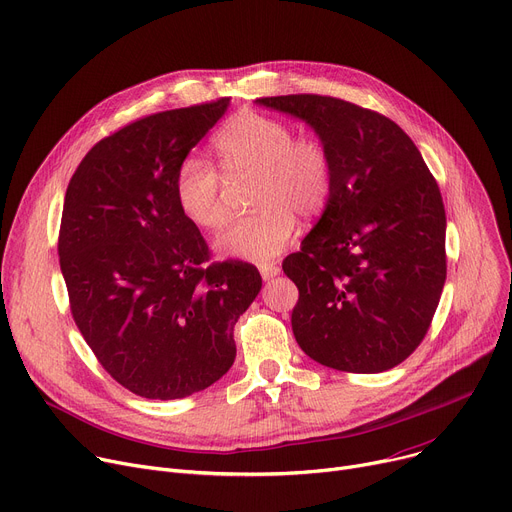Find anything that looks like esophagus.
<instances>
[{"mask_svg": "<svg viewBox=\"0 0 512 512\" xmlns=\"http://www.w3.org/2000/svg\"><path fill=\"white\" fill-rule=\"evenodd\" d=\"M259 271H261L263 280H271L280 274V267L276 263H263V265H259Z\"/></svg>", "mask_w": 512, "mask_h": 512, "instance_id": "1", "label": "esophagus"}]
</instances>
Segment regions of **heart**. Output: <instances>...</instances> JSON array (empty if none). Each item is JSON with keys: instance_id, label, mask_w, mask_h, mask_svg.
I'll return each mask as SVG.
<instances>
[{"instance_id": "heart-1", "label": "heart", "mask_w": 512, "mask_h": 512, "mask_svg": "<svg viewBox=\"0 0 512 512\" xmlns=\"http://www.w3.org/2000/svg\"><path fill=\"white\" fill-rule=\"evenodd\" d=\"M222 173L230 179L255 177L253 212L238 218L220 238L224 255L269 261L294 234V214L323 212L333 189V160L313 135L294 138L292 127L271 115L241 111L214 140ZM216 164L197 154L181 158L175 170V199L183 216L203 230H220L228 220L222 197L224 177Z\"/></svg>"}]
</instances>
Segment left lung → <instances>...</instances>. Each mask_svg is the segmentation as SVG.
<instances>
[{"mask_svg":"<svg viewBox=\"0 0 512 512\" xmlns=\"http://www.w3.org/2000/svg\"><path fill=\"white\" fill-rule=\"evenodd\" d=\"M304 119L333 160V189L284 274L306 356L346 372L401 364L430 329L447 278V216L420 150L389 117L321 94L257 98Z\"/></svg>","mask_w":512,"mask_h":512,"instance_id":"left-lung-1","label":"left lung"}]
</instances>
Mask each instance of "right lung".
<instances>
[{
    "mask_svg": "<svg viewBox=\"0 0 512 512\" xmlns=\"http://www.w3.org/2000/svg\"><path fill=\"white\" fill-rule=\"evenodd\" d=\"M230 98L154 113L102 138L67 185L59 265L100 366L146 399H181L234 362V325L261 290L253 263L212 261L177 206L175 170Z\"/></svg>",
    "mask_w": 512,
    "mask_h": 512,
    "instance_id": "right-lung-1",
    "label": "right lung"
}]
</instances>
